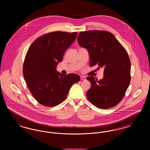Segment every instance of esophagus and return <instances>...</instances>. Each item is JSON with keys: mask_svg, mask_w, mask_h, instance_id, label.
Returning <instances> with one entry per match:
<instances>
[{"mask_svg": "<svg viewBox=\"0 0 150 150\" xmlns=\"http://www.w3.org/2000/svg\"><path fill=\"white\" fill-rule=\"evenodd\" d=\"M80 79H81V80H86V76H81L80 77Z\"/></svg>", "mask_w": 150, "mask_h": 150, "instance_id": "34e87169", "label": "esophagus"}]
</instances>
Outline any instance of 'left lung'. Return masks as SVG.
Instances as JSON below:
<instances>
[{"label": "left lung", "instance_id": "obj_1", "mask_svg": "<svg viewBox=\"0 0 150 150\" xmlns=\"http://www.w3.org/2000/svg\"><path fill=\"white\" fill-rule=\"evenodd\" d=\"M78 41L89 52L90 66L97 64L98 69H104L102 80L86 78L91 84L86 92L88 99L100 109L114 107L123 98L130 82L131 65L127 50L112 33L104 30L81 31Z\"/></svg>", "mask_w": 150, "mask_h": 150}]
</instances>
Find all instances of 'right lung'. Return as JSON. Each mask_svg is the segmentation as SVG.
Here are the masks:
<instances>
[{"label":"right lung","mask_w":150,"mask_h":150,"mask_svg":"<svg viewBox=\"0 0 150 150\" xmlns=\"http://www.w3.org/2000/svg\"><path fill=\"white\" fill-rule=\"evenodd\" d=\"M77 34V32L48 33L38 38L29 47L23 75L29 91L43 106L53 107L62 102L71 86L80 81L77 74L64 75L56 70Z\"/></svg>","instance_id":"right-lung-1"}]
</instances>
